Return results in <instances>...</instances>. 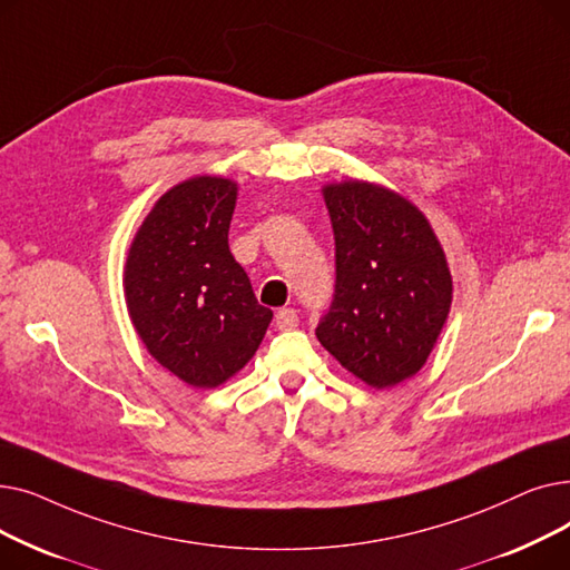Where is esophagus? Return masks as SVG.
Returning <instances> with one entry per match:
<instances>
[{
    "mask_svg": "<svg viewBox=\"0 0 570 570\" xmlns=\"http://www.w3.org/2000/svg\"><path fill=\"white\" fill-rule=\"evenodd\" d=\"M275 323H277L279 331H293V327H297V323H301V316H297V312H295V309L284 307V309H279V312H277Z\"/></svg>",
    "mask_w": 570,
    "mask_h": 570,
    "instance_id": "obj_1",
    "label": "esophagus"
}]
</instances>
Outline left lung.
<instances>
[{"instance_id": "1", "label": "left lung", "mask_w": 570, "mask_h": 570, "mask_svg": "<svg viewBox=\"0 0 570 570\" xmlns=\"http://www.w3.org/2000/svg\"><path fill=\"white\" fill-rule=\"evenodd\" d=\"M335 233V301L321 346L383 391L423 370L453 305V275L423 209L367 179L323 185Z\"/></svg>"}]
</instances>
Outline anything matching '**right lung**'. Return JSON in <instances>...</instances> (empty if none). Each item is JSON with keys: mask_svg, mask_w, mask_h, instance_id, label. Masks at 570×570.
<instances>
[{"mask_svg": "<svg viewBox=\"0 0 570 570\" xmlns=\"http://www.w3.org/2000/svg\"><path fill=\"white\" fill-rule=\"evenodd\" d=\"M235 200L228 177L183 179L149 209L125 263V301L147 353L203 391L243 370L273 321L228 249Z\"/></svg>", "mask_w": 570, "mask_h": 570, "instance_id": "obj_1", "label": "right lung"}]
</instances>
